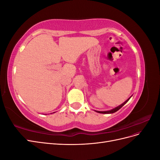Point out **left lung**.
Returning <instances> with one entry per match:
<instances>
[{
    "label": "left lung",
    "instance_id": "1",
    "mask_svg": "<svg viewBox=\"0 0 160 160\" xmlns=\"http://www.w3.org/2000/svg\"><path fill=\"white\" fill-rule=\"evenodd\" d=\"M131 97H132V96H131ZM131 97H130L129 98H128V99L126 101H125L124 103H123L122 104H121L120 105L118 106L117 108H114V109H113L109 110V111H96V112H98V113H108V114H109V113H113L116 112V111H118L119 109H120L121 108H122L123 107V105H124L125 103H126L128 102V101L129 100V99L131 98Z\"/></svg>",
    "mask_w": 160,
    "mask_h": 160
}]
</instances>
